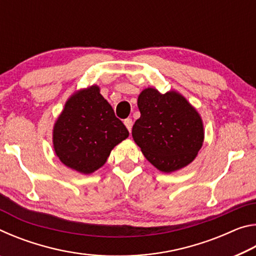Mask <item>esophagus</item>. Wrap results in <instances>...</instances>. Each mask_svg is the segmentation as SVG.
I'll use <instances>...</instances> for the list:
<instances>
[{
  "label": "esophagus",
  "mask_w": 256,
  "mask_h": 256,
  "mask_svg": "<svg viewBox=\"0 0 256 256\" xmlns=\"http://www.w3.org/2000/svg\"><path fill=\"white\" fill-rule=\"evenodd\" d=\"M124 124H125V126H126V128L128 130V132H131L132 131V125H133L132 120L131 118L124 120Z\"/></svg>",
  "instance_id": "obj_1"
}]
</instances>
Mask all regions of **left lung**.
<instances>
[{
  "label": "left lung",
  "mask_w": 256,
  "mask_h": 256,
  "mask_svg": "<svg viewBox=\"0 0 256 256\" xmlns=\"http://www.w3.org/2000/svg\"><path fill=\"white\" fill-rule=\"evenodd\" d=\"M138 107L141 116L132 136L148 162L172 172L196 159L204 138L202 118L180 94L146 88L138 94Z\"/></svg>",
  "instance_id": "left-lung-1"
}]
</instances>
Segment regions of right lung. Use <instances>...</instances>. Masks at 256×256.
Segmentation results:
<instances>
[{
    "instance_id": "add662e5",
    "label": "right lung",
    "mask_w": 256,
    "mask_h": 256,
    "mask_svg": "<svg viewBox=\"0 0 256 256\" xmlns=\"http://www.w3.org/2000/svg\"><path fill=\"white\" fill-rule=\"evenodd\" d=\"M128 136V128L116 118L99 86H92L68 99L54 124L53 146L66 166L81 174H92Z\"/></svg>"
}]
</instances>
